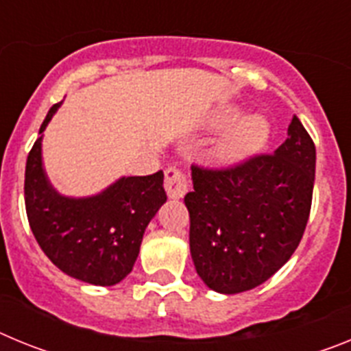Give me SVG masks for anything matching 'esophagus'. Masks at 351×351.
<instances>
[{"mask_svg":"<svg viewBox=\"0 0 351 351\" xmlns=\"http://www.w3.org/2000/svg\"><path fill=\"white\" fill-rule=\"evenodd\" d=\"M165 190L170 198H182L190 190V181L186 173L178 167H169L165 170Z\"/></svg>","mask_w":351,"mask_h":351,"instance_id":"esophagus-1","label":"esophagus"}]
</instances>
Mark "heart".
I'll use <instances>...</instances> for the list:
<instances>
[{
  "instance_id": "b5f03b06",
  "label": "heart",
  "mask_w": 351,
  "mask_h": 351,
  "mask_svg": "<svg viewBox=\"0 0 351 351\" xmlns=\"http://www.w3.org/2000/svg\"><path fill=\"white\" fill-rule=\"evenodd\" d=\"M237 117L235 108H225L218 112L213 119L214 128H223ZM269 137V126L265 119L260 116H247L235 121L230 128L226 130L223 138L216 147V156L221 161H234L247 156L265 144Z\"/></svg>"
}]
</instances>
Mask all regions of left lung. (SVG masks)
Segmentation results:
<instances>
[{
    "label": "left lung",
    "mask_w": 351,
    "mask_h": 351,
    "mask_svg": "<svg viewBox=\"0 0 351 351\" xmlns=\"http://www.w3.org/2000/svg\"><path fill=\"white\" fill-rule=\"evenodd\" d=\"M315 161V142L293 116L274 153L218 169L191 165L190 251L210 290H251L290 260L308 225Z\"/></svg>",
    "instance_id": "obj_1"
}]
</instances>
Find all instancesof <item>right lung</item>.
Wrapping results in <instances>:
<instances>
[{"mask_svg":"<svg viewBox=\"0 0 351 351\" xmlns=\"http://www.w3.org/2000/svg\"><path fill=\"white\" fill-rule=\"evenodd\" d=\"M60 104L52 105L31 147L24 173V202L31 232L64 274L110 287L132 272L145 226L163 204V172L123 178L91 198H66L49 186L42 169V132Z\"/></svg>","mask_w":351,"mask_h":351,"instance_id":"1","label":"right lung"}]
</instances>
